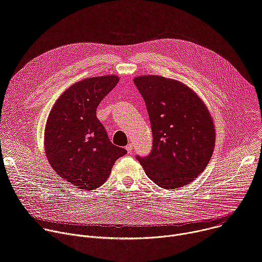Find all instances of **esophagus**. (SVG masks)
Wrapping results in <instances>:
<instances>
[{
    "label": "esophagus",
    "mask_w": 262,
    "mask_h": 262,
    "mask_svg": "<svg viewBox=\"0 0 262 262\" xmlns=\"http://www.w3.org/2000/svg\"><path fill=\"white\" fill-rule=\"evenodd\" d=\"M126 150H127L128 154H132V151H133V145H132V144H128V145L126 146Z\"/></svg>",
    "instance_id": "1"
}]
</instances>
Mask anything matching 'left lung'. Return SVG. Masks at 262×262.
I'll return each mask as SVG.
<instances>
[{
	"mask_svg": "<svg viewBox=\"0 0 262 262\" xmlns=\"http://www.w3.org/2000/svg\"><path fill=\"white\" fill-rule=\"evenodd\" d=\"M134 83L145 100L154 136L150 155L137 159L160 188H182L203 172L213 154L210 112L193 89L177 80L145 74Z\"/></svg>",
	"mask_w": 262,
	"mask_h": 262,
	"instance_id": "8db88e82",
	"label": "left lung"
}]
</instances>
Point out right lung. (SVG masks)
<instances>
[{
  "label": "right lung",
  "mask_w": 262,
  "mask_h": 262,
  "mask_svg": "<svg viewBox=\"0 0 262 262\" xmlns=\"http://www.w3.org/2000/svg\"><path fill=\"white\" fill-rule=\"evenodd\" d=\"M119 77L105 74L67 88L52 107L45 128L46 156L55 172L81 190H95L107 179L124 148L115 146L96 117L103 97Z\"/></svg>",
  "instance_id": "add662e5"
}]
</instances>
